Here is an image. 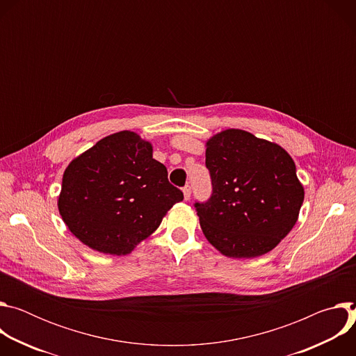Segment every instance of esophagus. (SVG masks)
<instances>
[{
    "mask_svg": "<svg viewBox=\"0 0 356 356\" xmlns=\"http://www.w3.org/2000/svg\"><path fill=\"white\" fill-rule=\"evenodd\" d=\"M183 194H184V200H186V201H188V200H190V197H191V187H190V186L183 187Z\"/></svg>",
    "mask_w": 356,
    "mask_h": 356,
    "instance_id": "obj_1",
    "label": "esophagus"
}]
</instances>
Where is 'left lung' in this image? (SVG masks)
Masks as SVG:
<instances>
[{"label":"left lung","mask_w":356,"mask_h":356,"mask_svg":"<svg viewBox=\"0 0 356 356\" xmlns=\"http://www.w3.org/2000/svg\"><path fill=\"white\" fill-rule=\"evenodd\" d=\"M211 198L195 202L207 241L228 258H258L293 229L304 187L291 156L277 143L242 129L206 140Z\"/></svg>","instance_id":"left-lung-1"}]
</instances>
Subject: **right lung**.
<instances>
[{
    "label": "right lung",
    "mask_w": 356,
    "mask_h": 356,
    "mask_svg": "<svg viewBox=\"0 0 356 356\" xmlns=\"http://www.w3.org/2000/svg\"><path fill=\"white\" fill-rule=\"evenodd\" d=\"M183 193L168 180L154 146L136 132L99 139L63 173L58 209L86 246L122 257L154 234Z\"/></svg>",
    "instance_id": "right-lung-1"
}]
</instances>
